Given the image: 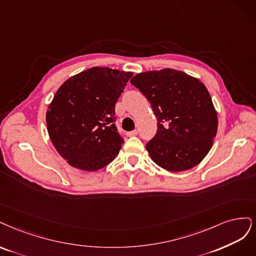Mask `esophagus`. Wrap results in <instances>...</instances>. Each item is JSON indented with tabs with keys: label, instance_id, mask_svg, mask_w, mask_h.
I'll return each instance as SVG.
<instances>
[{
	"label": "esophagus",
	"instance_id": "obj_1",
	"mask_svg": "<svg viewBox=\"0 0 256 256\" xmlns=\"http://www.w3.org/2000/svg\"><path fill=\"white\" fill-rule=\"evenodd\" d=\"M137 134H138L137 130H132V132H128L126 136H128V137H130V136H136Z\"/></svg>",
	"mask_w": 256,
	"mask_h": 256
}]
</instances>
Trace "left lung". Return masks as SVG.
Masks as SVG:
<instances>
[{
  "instance_id": "left-lung-1",
  "label": "left lung",
  "mask_w": 256,
  "mask_h": 256,
  "mask_svg": "<svg viewBox=\"0 0 256 256\" xmlns=\"http://www.w3.org/2000/svg\"><path fill=\"white\" fill-rule=\"evenodd\" d=\"M130 83L144 94L158 118V132L146 146L152 160L170 172L200 164L218 130L217 110L202 82L166 68L138 73Z\"/></svg>"
}]
</instances>
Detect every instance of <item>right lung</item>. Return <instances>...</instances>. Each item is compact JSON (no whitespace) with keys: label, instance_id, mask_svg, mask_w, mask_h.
Segmentation results:
<instances>
[{"label":"right lung","instance_id":"1","mask_svg":"<svg viewBox=\"0 0 256 256\" xmlns=\"http://www.w3.org/2000/svg\"><path fill=\"white\" fill-rule=\"evenodd\" d=\"M133 76L92 67L64 80L46 110V126L57 152L70 166L96 171L114 160L123 144L114 126V105Z\"/></svg>","mask_w":256,"mask_h":256}]
</instances>
